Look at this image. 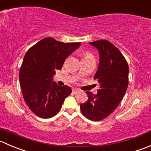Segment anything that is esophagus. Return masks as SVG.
Masks as SVG:
<instances>
[{"instance_id": "obj_1", "label": "esophagus", "mask_w": 151, "mask_h": 151, "mask_svg": "<svg viewBox=\"0 0 151 151\" xmlns=\"http://www.w3.org/2000/svg\"><path fill=\"white\" fill-rule=\"evenodd\" d=\"M79 91H80V90H79V89H77V88H73L72 89V92H73V93H77Z\"/></svg>"}]
</instances>
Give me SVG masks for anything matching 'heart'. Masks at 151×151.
<instances>
[{
    "instance_id": "heart-1",
    "label": "heart",
    "mask_w": 151,
    "mask_h": 151,
    "mask_svg": "<svg viewBox=\"0 0 151 151\" xmlns=\"http://www.w3.org/2000/svg\"><path fill=\"white\" fill-rule=\"evenodd\" d=\"M88 57H93V56H92L91 54L89 53V52H86L84 55V58H88Z\"/></svg>"
}]
</instances>
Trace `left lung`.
<instances>
[{
  "instance_id": "8db88e82",
  "label": "left lung",
  "mask_w": 151,
  "mask_h": 151,
  "mask_svg": "<svg viewBox=\"0 0 151 151\" xmlns=\"http://www.w3.org/2000/svg\"><path fill=\"white\" fill-rule=\"evenodd\" d=\"M99 54V63L94 75L99 88L97 94L87 91V102L80 105L81 112L92 121H100L114 111L123 98L128 86V63L111 42L100 40L89 43Z\"/></svg>"
}]
</instances>
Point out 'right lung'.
Masks as SVG:
<instances>
[{"mask_svg":"<svg viewBox=\"0 0 151 151\" xmlns=\"http://www.w3.org/2000/svg\"><path fill=\"white\" fill-rule=\"evenodd\" d=\"M80 46V43H64L46 37L25 55L19 72L20 88L26 105L39 117L47 119L56 115L71 94L69 86H58L52 77Z\"/></svg>","mask_w":151,"mask_h":151,"instance_id":"right-lung-1","label":"right lung"}]
</instances>
